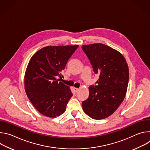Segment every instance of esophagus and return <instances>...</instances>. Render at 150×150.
Returning <instances> with one entry per match:
<instances>
[{"label": "esophagus", "mask_w": 150, "mask_h": 150, "mask_svg": "<svg viewBox=\"0 0 150 150\" xmlns=\"http://www.w3.org/2000/svg\"><path fill=\"white\" fill-rule=\"evenodd\" d=\"M74 90H75V91L76 93L79 91V88H75Z\"/></svg>", "instance_id": "esophagus-1"}]
</instances>
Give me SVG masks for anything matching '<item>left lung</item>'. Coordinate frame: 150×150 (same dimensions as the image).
I'll return each instance as SVG.
<instances>
[{
    "label": "left lung",
    "mask_w": 150,
    "mask_h": 150,
    "mask_svg": "<svg viewBox=\"0 0 150 150\" xmlns=\"http://www.w3.org/2000/svg\"><path fill=\"white\" fill-rule=\"evenodd\" d=\"M95 74L99 75L89 87V97L82 101L85 113L99 120L109 117L118 108L126 96L129 69L122 54L110 47L96 43L83 45Z\"/></svg>",
    "instance_id": "1"
}]
</instances>
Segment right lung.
<instances>
[{
    "label": "right lung",
    "mask_w": 150,
    "mask_h": 150,
    "mask_svg": "<svg viewBox=\"0 0 150 150\" xmlns=\"http://www.w3.org/2000/svg\"><path fill=\"white\" fill-rule=\"evenodd\" d=\"M78 47V45L47 46L31 58L25 75V90L41 114L55 117L65 112L73 94L57 78L63 77L62 72Z\"/></svg>",
    "instance_id": "right-lung-1"
}]
</instances>
